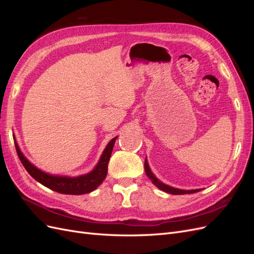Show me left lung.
<instances>
[{"mask_svg": "<svg viewBox=\"0 0 254 254\" xmlns=\"http://www.w3.org/2000/svg\"><path fill=\"white\" fill-rule=\"evenodd\" d=\"M145 173L146 175L148 176V178L151 180V182L155 184V186L160 189L161 190H164L166 191V193L168 194H173V195H183V194H193V193H196V191H199L201 190H179V189H175V188H172V187H168L166 186V184L162 183L161 181H159L155 176H153V174L151 173V171L149 170V166L147 164V161L145 160Z\"/></svg>", "mask_w": 254, "mask_h": 254, "instance_id": "obj_1", "label": "left lung"}]
</instances>
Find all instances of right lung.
Wrapping results in <instances>:
<instances>
[{
  "label": "right lung",
  "mask_w": 254,
  "mask_h": 254,
  "mask_svg": "<svg viewBox=\"0 0 254 254\" xmlns=\"http://www.w3.org/2000/svg\"><path fill=\"white\" fill-rule=\"evenodd\" d=\"M117 137H114V139H112L109 142V144L107 145V147L101 157V160H99L98 164L93 171L87 175L75 177V178L52 176L38 170L36 166H34L24 156H23V153L19 149L18 144L14 143V145H16V150L21 163L35 180L43 184L44 187H47L55 191H58V193L61 194L82 195L90 193V191L97 189V187H99V184H102V182L106 178L107 172H108V163Z\"/></svg>",
  "instance_id": "obj_1"
}]
</instances>
